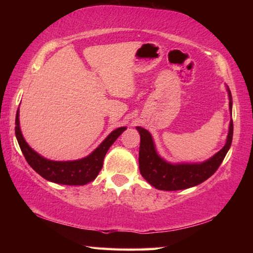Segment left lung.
I'll return each mask as SVG.
<instances>
[{"label": "left lung", "instance_id": "1", "mask_svg": "<svg viewBox=\"0 0 253 253\" xmlns=\"http://www.w3.org/2000/svg\"><path fill=\"white\" fill-rule=\"evenodd\" d=\"M229 108L232 115V97L228 88ZM140 135L139 145V172L146 181L157 190L178 191L199 185L212 176L219 169L221 163L228 153L232 143L233 122L231 119L229 134L226 143L215 155L203 163H192V164H170L158 155L154 145V140L149 131L142 127H136Z\"/></svg>", "mask_w": 253, "mask_h": 253}]
</instances>
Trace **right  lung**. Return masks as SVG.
I'll list each match as a JSON object with an SVG mask.
<instances>
[{
    "label": "right lung",
    "mask_w": 253,
    "mask_h": 253,
    "mask_svg": "<svg viewBox=\"0 0 253 253\" xmlns=\"http://www.w3.org/2000/svg\"><path fill=\"white\" fill-rule=\"evenodd\" d=\"M125 129L126 127H121L111 131L104 142L87 157L77 161L58 162L46 160L29 146L20 129L19 109L15 117V136L28 164L43 178L63 185H84L93 181L102 168L106 153Z\"/></svg>",
    "instance_id": "add662e5"
}]
</instances>
